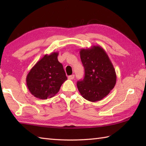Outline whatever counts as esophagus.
<instances>
[{"label":"esophagus","instance_id":"esophagus-1","mask_svg":"<svg viewBox=\"0 0 146 146\" xmlns=\"http://www.w3.org/2000/svg\"><path fill=\"white\" fill-rule=\"evenodd\" d=\"M74 78H75V75H70L68 77V78L69 80H73Z\"/></svg>","mask_w":146,"mask_h":146}]
</instances>
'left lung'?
<instances>
[{
  "label": "left lung",
  "mask_w": 146,
  "mask_h": 146,
  "mask_svg": "<svg viewBox=\"0 0 146 146\" xmlns=\"http://www.w3.org/2000/svg\"><path fill=\"white\" fill-rule=\"evenodd\" d=\"M80 54L85 68V77L77 82L78 91L86 100L100 101L115 85V70L107 52L100 46L81 49Z\"/></svg>",
  "instance_id": "obj_1"
}]
</instances>
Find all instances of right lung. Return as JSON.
Listing matches in <instances>:
<instances>
[{"label":"right lung","instance_id":"1","mask_svg":"<svg viewBox=\"0 0 146 146\" xmlns=\"http://www.w3.org/2000/svg\"><path fill=\"white\" fill-rule=\"evenodd\" d=\"M58 52L44 55L27 74V86L36 98L46 100L54 97L67 80L63 65L58 60Z\"/></svg>","mask_w":146,"mask_h":146}]
</instances>
